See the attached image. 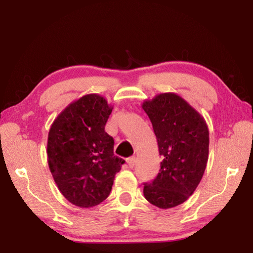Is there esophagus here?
Segmentation results:
<instances>
[{
    "instance_id": "esophagus-1",
    "label": "esophagus",
    "mask_w": 253,
    "mask_h": 253,
    "mask_svg": "<svg viewBox=\"0 0 253 253\" xmlns=\"http://www.w3.org/2000/svg\"><path fill=\"white\" fill-rule=\"evenodd\" d=\"M127 164H128V166H129L130 169H132L135 166V164H136V158L134 156L127 158Z\"/></svg>"
}]
</instances>
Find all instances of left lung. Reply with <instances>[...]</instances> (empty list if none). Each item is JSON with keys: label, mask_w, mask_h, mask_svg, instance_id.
I'll use <instances>...</instances> for the list:
<instances>
[{"label": "left lung", "mask_w": 253, "mask_h": 253, "mask_svg": "<svg viewBox=\"0 0 253 253\" xmlns=\"http://www.w3.org/2000/svg\"><path fill=\"white\" fill-rule=\"evenodd\" d=\"M162 156L160 173L144 183V196L160 209L177 207L202 179L209 158V129L204 118L176 93L157 95L143 104Z\"/></svg>", "instance_id": "8db88e82"}]
</instances>
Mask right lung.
<instances>
[{"label": "right lung", "instance_id": "obj_1", "mask_svg": "<svg viewBox=\"0 0 253 253\" xmlns=\"http://www.w3.org/2000/svg\"><path fill=\"white\" fill-rule=\"evenodd\" d=\"M113 108L90 93L60 113L48 136V164L55 184L70 203L91 208L110 194L125 161L114 155V138L105 131Z\"/></svg>", "mask_w": 253, "mask_h": 253}]
</instances>
